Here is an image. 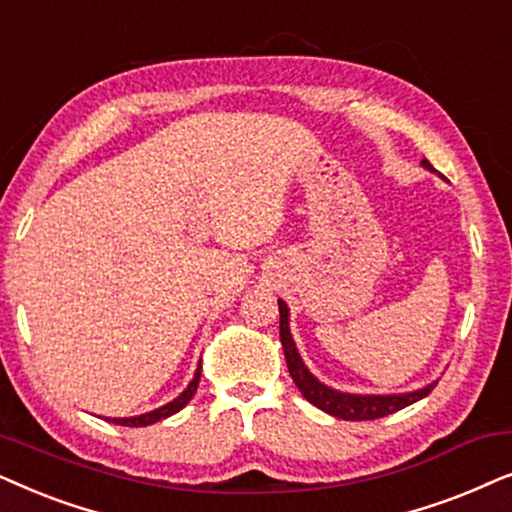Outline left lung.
Masks as SVG:
<instances>
[{
  "label": "left lung",
  "instance_id": "obj_1",
  "mask_svg": "<svg viewBox=\"0 0 512 512\" xmlns=\"http://www.w3.org/2000/svg\"><path fill=\"white\" fill-rule=\"evenodd\" d=\"M424 166L431 168V163L424 161ZM278 311H281V344H283L285 363H288L292 381H295V386L302 391V395L311 405H316L318 410L332 414V417L344 419V421L381 419V417H388V414L403 410L407 405L417 403L421 398H426V395L435 388V384H428L426 388H419V391L403 393V395H351V393L332 391V388L320 384V381L306 370L302 358H299L295 342H292L290 337L288 306H285V302H278Z\"/></svg>",
  "mask_w": 512,
  "mask_h": 512
}]
</instances>
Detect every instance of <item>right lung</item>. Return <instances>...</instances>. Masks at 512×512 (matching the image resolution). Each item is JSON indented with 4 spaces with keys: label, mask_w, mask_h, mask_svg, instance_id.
<instances>
[{
    "label": "right lung",
    "mask_w": 512,
    "mask_h": 512,
    "mask_svg": "<svg viewBox=\"0 0 512 512\" xmlns=\"http://www.w3.org/2000/svg\"><path fill=\"white\" fill-rule=\"evenodd\" d=\"M199 381H201V365L196 367V374H194L192 384H189V386L185 388V391H182L180 395H177V398L173 400V403L163 405V407H159V410H154V412L140 414V417H131V419H109V421H114V424H119V426H133V428H140V426H152V424H156V421H161V419L170 417V414L180 412L182 407H185V405L189 403V400L194 398L196 388H199Z\"/></svg>",
    "instance_id": "right-lung-1"
}]
</instances>
